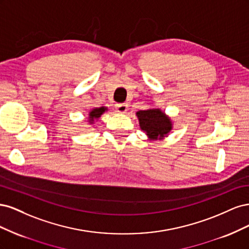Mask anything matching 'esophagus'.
<instances>
[{
  "label": "esophagus",
  "mask_w": 249,
  "mask_h": 249,
  "mask_svg": "<svg viewBox=\"0 0 249 249\" xmlns=\"http://www.w3.org/2000/svg\"><path fill=\"white\" fill-rule=\"evenodd\" d=\"M116 110L119 113H125L127 111V104H118V105H116Z\"/></svg>",
  "instance_id": "34e87169"
}]
</instances>
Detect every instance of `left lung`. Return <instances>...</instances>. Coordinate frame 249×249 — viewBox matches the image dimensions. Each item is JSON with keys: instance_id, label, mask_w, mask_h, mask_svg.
<instances>
[{"instance_id": "obj_1", "label": "left lung", "mask_w": 249, "mask_h": 249, "mask_svg": "<svg viewBox=\"0 0 249 249\" xmlns=\"http://www.w3.org/2000/svg\"><path fill=\"white\" fill-rule=\"evenodd\" d=\"M140 129L148 140H161L168 136L172 130V120L159 108H149L136 112Z\"/></svg>"}]
</instances>
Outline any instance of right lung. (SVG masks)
Instances as JSON below:
<instances>
[{"mask_svg":"<svg viewBox=\"0 0 249 249\" xmlns=\"http://www.w3.org/2000/svg\"><path fill=\"white\" fill-rule=\"evenodd\" d=\"M108 111L107 107H100V108H93L92 110H90L89 114H88V123L90 124H93L95 122H97V119H99L102 114H104L105 112Z\"/></svg>","mask_w":249,"mask_h":249,"instance_id":"1","label":"right lung"}]
</instances>
